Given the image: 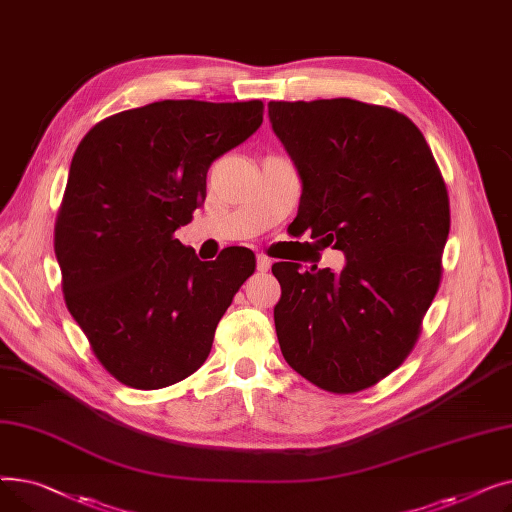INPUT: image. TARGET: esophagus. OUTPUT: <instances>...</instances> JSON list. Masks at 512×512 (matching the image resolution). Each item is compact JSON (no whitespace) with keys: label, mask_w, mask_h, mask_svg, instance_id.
I'll use <instances>...</instances> for the list:
<instances>
[{"label":"esophagus","mask_w":512,"mask_h":512,"mask_svg":"<svg viewBox=\"0 0 512 512\" xmlns=\"http://www.w3.org/2000/svg\"><path fill=\"white\" fill-rule=\"evenodd\" d=\"M272 267V259L267 255H257V270L259 272H267Z\"/></svg>","instance_id":"obj_1"}]
</instances>
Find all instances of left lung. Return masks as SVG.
<instances>
[{"instance_id":"1","label":"left lung","mask_w":512,"mask_h":512,"mask_svg":"<svg viewBox=\"0 0 512 512\" xmlns=\"http://www.w3.org/2000/svg\"><path fill=\"white\" fill-rule=\"evenodd\" d=\"M267 110L303 180L294 224L346 255L340 274L272 265L282 355L321 390L361 392L409 357L440 288L446 182L421 130L390 107L338 97Z\"/></svg>"}]
</instances>
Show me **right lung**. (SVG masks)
Segmentation results:
<instances>
[{
  "label": "right lung",
  "instance_id": "obj_1",
  "mask_svg": "<svg viewBox=\"0 0 512 512\" xmlns=\"http://www.w3.org/2000/svg\"><path fill=\"white\" fill-rule=\"evenodd\" d=\"M263 122V101H155L95 124L74 151L53 249L64 301L103 369L159 390L195 373L255 253L199 261L174 232L207 170Z\"/></svg>",
  "mask_w": 512,
  "mask_h": 512
}]
</instances>
